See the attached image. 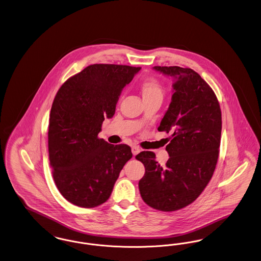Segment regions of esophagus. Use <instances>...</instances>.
I'll use <instances>...</instances> for the list:
<instances>
[{
  "label": "esophagus",
  "instance_id": "34e87169",
  "mask_svg": "<svg viewBox=\"0 0 261 261\" xmlns=\"http://www.w3.org/2000/svg\"><path fill=\"white\" fill-rule=\"evenodd\" d=\"M140 151H141L140 148H138L136 146H133V147H132V153H133V155H136Z\"/></svg>",
  "mask_w": 261,
  "mask_h": 261
}]
</instances>
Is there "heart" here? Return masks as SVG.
<instances>
[{"instance_id":"1","label":"heart","mask_w":261,"mask_h":261,"mask_svg":"<svg viewBox=\"0 0 261 261\" xmlns=\"http://www.w3.org/2000/svg\"><path fill=\"white\" fill-rule=\"evenodd\" d=\"M140 93L143 97L144 102L151 101V100H161L162 101L164 90L160 81L154 78H150L145 80L140 85Z\"/></svg>"}]
</instances>
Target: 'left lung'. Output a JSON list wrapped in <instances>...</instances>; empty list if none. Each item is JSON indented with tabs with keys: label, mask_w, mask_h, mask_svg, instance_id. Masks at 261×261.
Segmentation results:
<instances>
[{
	"label": "left lung",
	"mask_w": 261,
	"mask_h": 261,
	"mask_svg": "<svg viewBox=\"0 0 261 261\" xmlns=\"http://www.w3.org/2000/svg\"><path fill=\"white\" fill-rule=\"evenodd\" d=\"M173 78V95L159 131L171 132L166 146L169 160L164 165L152 151H142L136 160L146 168L139 181L143 200L162 211L181 210L192 203L211 181L221 139V111L210 85L191 68L154 66Z\"/></svg>",
	"instance_id": "obj_1"
}]
</instances>
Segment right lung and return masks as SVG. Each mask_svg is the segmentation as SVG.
I'll use <instances>...</instances> for the list:
<instances>
[{
  "label": "right lung",
  "instance_id": "1",
  "mask_svg": "<svg viewBox=\"0 0 261 261\" xmlns=\"http://www.w3.org/2000/svg\"><path fill=\"white\" fill-rule=\"evenodd\" d=\"M141 67L92 64L58 91L48 132L50 168L62 197L80 207L106 202L125 163L127 145L98 138L105 118H112L123 88Z\"/></svg>",
  "mask_w": 261,
  "mask_h": 261
}]
</instances>
